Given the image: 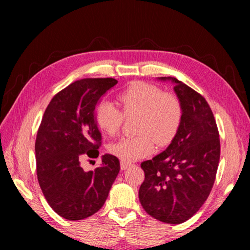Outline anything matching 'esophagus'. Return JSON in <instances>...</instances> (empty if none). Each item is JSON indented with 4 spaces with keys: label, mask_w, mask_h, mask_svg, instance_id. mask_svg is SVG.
<instances>
[{
    "label": "esophagus",
    "mask_w": 250,
    "mask_h": 250,
    "mask_svg": "<svg viewBox=\"0 0 250 250\" xmlns=\"http://www.w3.org/2000/svg\"><path fill=\"white\" fill-rule=\"evenodd\" d=\"M130 166H131V163L125 162V161H121V162H120L121 170H126V168H128Z\"/></svg>",
    "instance_id": "34e87169"
}]
</instances>
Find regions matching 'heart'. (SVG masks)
<instances>
[{"mask_svg": "<svg viewBox=\"0 0 250 250\" xmlns=\"http://www.w3.org/2000/svg\"><path fill=\"white\" fill-rule=\"evenodd\" d=\"M121 110L110 101H101L95 109V120L100 130L115 135L125 117L139 116L137 133L109 145L112 155L125 162L145 158L159 146H168L176 137L183 120V105L179 97L145 82H134L119 92Z\"/></svg>", "mask_w": 250, "mask_h": 250, "instance_id": "b5f03b06", "label": "heart"}]
</instances>
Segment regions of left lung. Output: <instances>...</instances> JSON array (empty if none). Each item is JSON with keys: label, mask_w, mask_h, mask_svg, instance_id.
<instances>
[{"label": "left lung", "mask_w": 250, "mask_h": 250, "mask_svg": "<svg viewBox=\"0 0 250 250\" xmlns=\"http://www.w3.org/2000/svg\"><path fill=\"white\" fill-rule=\"evenodd\" d=\"M174 91L183 105V120L166 151L141 163L145 181L139 200L152 217L181 224L201 208L213 188L221 142L213 111L204 97L176 78Z\"/></svg>", "instance_id": "1"}]
</instances>
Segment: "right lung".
Instances as JSON below:
<instances>
[{"label":"right lung","mask_w":250,"mask_h":250,"mask_svg":"<svg viewBox=\"0 0 250 250\" xmlns=\"http://www.w3.org/2000/svg\"><path fill=\"white\" fill-rule=\"evenodd\" d=\"M117 83L113 78L76 80L53 97L42 118L35 141L37 180L49 206L68 221L98 211L120 171L119 159L111 154L103 155L94 171L82 167L84 160L98 158L96 104Z\"/></svg>","instance_id":"right-lung-1"}]
</instances>
